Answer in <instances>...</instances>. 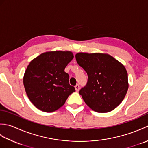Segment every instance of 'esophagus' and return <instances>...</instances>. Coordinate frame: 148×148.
Returning <instances> with one entry per match:
<instances>
[{"mask_svg": "<svg viewBox=\"0 0 148 148\" xmlns=\"http://www.w3.org/2000/svg\"><path fill=\"white\" fill-rule=\"evenodd\" d=\"M75 89H76V92H78V91L79 90V89H80V86H79V84H76V86H75Z\"/></svg>", "mask_w": 148, "mask_h": 148, "instance_id": "1", "label": "esophagus"}]
</instances>
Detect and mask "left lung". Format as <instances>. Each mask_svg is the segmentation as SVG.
<instances>
[{"mask_svg": "<svg viewBox=\"0 0 148 148\" xmlns=\"http://www.w3.org/2000/svg\"><path fill=\"white\" fill-rule=\"evenodd\" d=\"M78 65L88 74V81L79 91L84 102L97 112H108L120 104L128 88L124 65L103 53H78Z\"/></svg>", "mask_w": 148, "mask_h": 148, "instance_id": "obj_1", "label": "left lung"}]
</instances>
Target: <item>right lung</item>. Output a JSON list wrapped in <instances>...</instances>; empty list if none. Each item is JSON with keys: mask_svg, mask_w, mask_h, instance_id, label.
<instances>
[{"mask_svg": "<svg viewBox=\"0 0 148 148\" xmlns=\"http://www.w3.org/2000/svg\"><path fill=\"white\" fill-rule=\"evenodd\" d=\"M73 58L71 51H49L30 62L25 72L23 84L28 97L37 109L46 112L55 111L76 91L65 72Z\"/></svg>", "mask_w": 148, "mask_h": 148, "instance_id": "1", "label": "right lung"}]
</instances>
